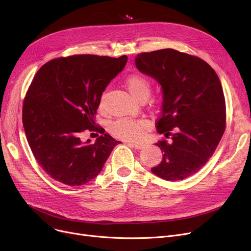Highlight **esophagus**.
Masks as SVG:
<instances>
[{"mask_svg":"<svg viewBox=\"0 0 251 251\" xmlns=\"http://www.w3.org/2000/svg\"><path fill=\"white\" fill-rule=\"evenodd\" d=\"M128 146L131 148H134L136 150H141L144 148V143H138V142H128Z\"/></svg>","mask_w":251,"mask_h":251,"instance_id":"1","label":"esophagus"}]
</instances>
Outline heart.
<instances>
[{"label": "heart", "instance_id": "obj_1", "mask_svg": "<svg viewBox=\"0 0 251 251\" xmlns=\"http://www.w3.org/2000/svg\"><path fill=\"white\" fill-rule=\"evenodd\" d=\"M125 86L132 96L138 101L148 100L151 85L148 79L139 74L130 75L126 78ZM104 105V97L102 96L100 101V108L102 109ZM147 128V122L143 120H130V119H121L112 126V132L115 136L127 140L136 141L141 138L143 131Z\"/></svg>", "mask_w": 251, "mask_h": 251}]
</instances>
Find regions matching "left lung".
<instances>
[{
	"instance_id": "8db88e82",
	"label": "left lung",
	"mask_w": 251,
	"mask_h": 251,
	"mask_svg": "<svg viewBox=\"0 0 251 251\" xmlns=\"http://www.w3.org/2000/svg\"><path fill=\"white\" fill-rule=\"evenodd\" d=\"M135 65L161 85L163 102L156 129L167 138L172 136L171 142L155 143L163 160L151 172L167 181L185 179L207 163L225 131L226 104L220 79L203 60L173 49L141 52Z\"/></svg>"
}]
</instances>
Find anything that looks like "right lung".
Returning a JSON list of instances; mask_svg holds the SVG:
<instances>
[{
  "label": "right lung",
  "instance_id": "right-lung-1",
  "mask_svg": "<svg viewBox=\"0 0 251 251\" xmlns=\"http://www.w3.org/2000/svg\"><path fill=\"white\" fill-rule=\"evenodd\" d=\"M127 60L76 55L51 60L37 71L24 100L22 122L35 160L54 180L68 186L88 183L120 143L108 133L95 143L80 135L98 129L95 115L102 92Z\"/></svg>",
  "mask_w": 251,
  "mask_h": 251
}]
</instances>
